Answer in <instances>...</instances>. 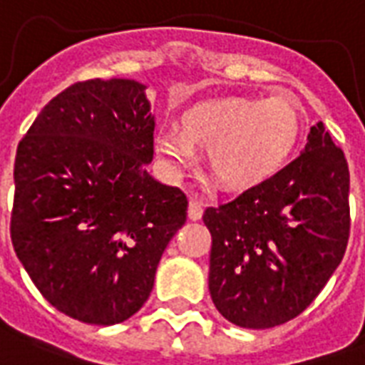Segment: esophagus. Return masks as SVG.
I'll return each instance as SVG.
<instances>
[{"label": "esophagus", "instance_id": "1", "mask_svg": "<svg viewBox=\"0 0 365 365\" xmlns=\"http://www.w3.org/2000/svg\"><path fill=\"white\" fill-rule=\"evenodd\" d=\"M202 212H205V202H202V200H199V199L189 200V208H187L189 220L197 222V220H200V217H202Z\"/></svg>", "mask_w": 365, "mask_h": 365}]
</instances>
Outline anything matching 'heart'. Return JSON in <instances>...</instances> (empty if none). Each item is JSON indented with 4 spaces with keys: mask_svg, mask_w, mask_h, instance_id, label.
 Returning a JSON list of instances; mask_svg holds the SVG:
<instances>
[{
    "mask_svg": "<svg viewBox=\"0 0 365 365\" xmlns=\"http://www.w3.org/2000/svg\"><path fill=\"white\" fill-rule=\"evenodd\" d=\"M301 113L292 100L227 96L191 106L180 128L155 134L157 159L170 176L191 168L195 149H208V166L217 183L244 189L271 178L297 145Z\"/></svg>",
    "mask_w": 365,
    "mask_h": 365,
    "instance_id": "heart-1",
    "label": "heart"
}]
</instances>
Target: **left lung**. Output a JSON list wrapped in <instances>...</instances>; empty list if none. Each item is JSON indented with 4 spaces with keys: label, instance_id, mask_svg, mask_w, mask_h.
Listing matches in <instances>:
<instances>
[{
    "label": "left lung",
    "instance_id": "obj_1",
    "mask_svg": "<svg viewBox=\"0 0 365 365\" xmlns=\"http://www.w3.org/2000/svg\"><path fill=\"white\" fill-rule=\"evenodd\" d=\"M349 185L345 153L317 123L297 159L231 202L206 208L208 289L223 318L265 329L311 305L345 255Z\"/></svg>",
    "mask_w": 365,
    "mask_h": 365
}]
</instances>
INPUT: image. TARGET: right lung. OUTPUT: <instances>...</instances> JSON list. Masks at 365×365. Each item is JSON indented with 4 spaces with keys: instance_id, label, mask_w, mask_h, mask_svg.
I'll list each match as a JSON object with an SVG mask.
<instances>
[{
    "instance_id": "right-lung-1",
    "label": "right lung",
    "mask_w": 365,
    "mask_h": 365,
    "mask_svg": "<svg viewBox=\"0 0 365 365\" xmlns=\"http://www.w3.org/2000/svg\"><path fill=\"white\" fill-rule=\"evenodd\" d=\"M145 85L91 79L54 96L20 140L11 240L45 299L111 326L142 309L187 197L149 176Z\"/></svg>"
}]
</instances>
